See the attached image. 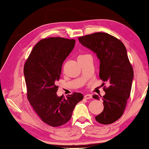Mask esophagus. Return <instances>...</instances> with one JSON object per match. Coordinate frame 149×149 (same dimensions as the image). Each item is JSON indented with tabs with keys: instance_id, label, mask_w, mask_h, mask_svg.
I'll use <instances>...</instances> for the list:
<instances>
[{
	"instance_id": "34e87169",
	"label": "esophagus",
	"mask_w": 149,
	"mask_h": 149,
	"mask_svg": "<svg viewBox=\"0 0 149 149\" xmlns=\"http://www.w3.org/2000/svg\"><path fill=\"white\" fill-rule=\"evenodd\" d=\"M84 98L85 100H90V99L92 98V97L91 95H85L84 96Z\"/></svg>"
}]
</instances>
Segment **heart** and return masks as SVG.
Masks as SVG:
<instances>
[{"label": "heart", "instance_id": "obj_1", "mask_svg": "<svg viewBox=\"0 0 149 149\" xmlns=\"http://www.w3.org/2000/svg\"><path fill=\"white\" fill-rule=\"evenodd\" d=\"M85 55H86V54H83V55H80V56H79V57H83V56H85Z\"/></svg>", "mask_w": 149, "mask_h": 149}]
</instances>
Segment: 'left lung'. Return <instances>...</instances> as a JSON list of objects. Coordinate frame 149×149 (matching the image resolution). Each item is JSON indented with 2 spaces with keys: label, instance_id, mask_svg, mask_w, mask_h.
<instances>
[{
  "label": "left lung",
  "instance_id": "8db88e82",
  "mask_svg": "<svg viewBox=\"0 0 149 149\" xmlns=\"http://www.w3.org/2000/svg\"><path fill=\"white\" fill-rule=\"evenodd\" d=\"M80 43L97 54L100 61V78L109 86L104 90V110L95 117L98 123L111 124L123 116L130 95L134 71L125 46L119 39L97 32L78 38ZM101 97V96H100ZM93 98L99 100L98 95Z\"/></svg>",
  "mask_w": 149,
  "mask_h": 149
}]
</instances>
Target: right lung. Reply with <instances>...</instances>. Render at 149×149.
Masks as SVG:
<instances>
[{
  "mask_svg": "<svg viewBox=\"0 0 149 149\" xmlns=\"http://www.w3.org/2000/svg\"><path fill=\"white\" fill-rule=\"evenodd\" d=\"M76 40L61 37L42 39L34 46L24 66L27 99L42 122L52 127L71 119L75 107L83 99L73 92L66 99L58 97L61 66L74 47Z\"/></svg>",
  "mask_w": 149,
  "mask_h": 149,
  "instance_id": "obj_1",
  "label": "right lung"
}]
</instances>
